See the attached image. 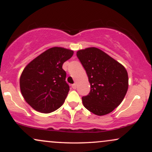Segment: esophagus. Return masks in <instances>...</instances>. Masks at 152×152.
I'll use <instances>...</instances> for the list:
<instances>
[{"label": "esophagus", "mask_w": 152, "mask_h": 152, "mask_svg": "<svg viewBox=\"0 0 152 152\" xmlns=\"http://www.w3.org/2000/svg\"><path fill=\"white\" fill-rule=\"evenodd\" d=\"M72 88H74V89H76V88H77V85H76V83H74V84H72Z\"/></svg>", "instance_id": "1"}]
</instances>
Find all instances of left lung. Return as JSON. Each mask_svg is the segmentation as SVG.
<instances>
[{
	"label": "left lung",
	"instance_id": "left-lung-1",
	"mask_svg": "<svg viewBox=\"0 0 152 152\" xmlns=\"http://www.w3.org/2000/svg\"><path fill=\"white\" fill-rule=\"evenodd\" d=\"M78 59L88 75L91 91L82 97L86 109L104 116L119 106L129 87L126 69L122 64L96 47L78 50Z\"/></svg>",
	"mask_w": 152,
	"mask_h": 152
}]
</instances>
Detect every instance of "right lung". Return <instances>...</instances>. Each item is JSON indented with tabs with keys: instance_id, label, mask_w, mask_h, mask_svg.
I'll return each instance as SVG.
<instances>
[{
	"instance_id": "1",
	"label": "right lung",
	"mask_w": 152,
	"mask_h": 152,
	"mask_svg": "<svg viewBox=\"0 0 152 152\" xmlns=\"http://www.w3.org/2000/svg\"><path fill=\"white\" fill-rule=\"evenodd\" d=\"M74 50L52 47L28 64L20 77L22 96L36 111L48 114L63 105L69 91L63 64Z\"/></svg>"
}]
</instances>
